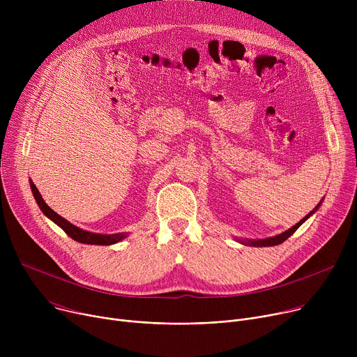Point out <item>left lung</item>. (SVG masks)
<instances>
[{
    "label": "left lung",
    "mask_w": 357,
    "mask_h": 357,
    "mask_svg": "<svg viewBox=\"0 0 357 357\" xmlns=\"http://www.w3.org/2000/svg\"><path fill=\"white\" fill-rule=\"evenodd\" d=\"M320 205V204H319ZM319 205L310 212V213H307L301 222H298L295 226H291V228L290 229H287L286 232H283V234H280V235H278V236H273V238H268V239H262V241H250V242H248V243H250V245H253V246H276V245H280L282 242H284L289 236H291V235H294L295 232H296V229L299 228V226L319 208Z\"/></svg>",
    "instance_id": "8db88e82"
}]
</instances>
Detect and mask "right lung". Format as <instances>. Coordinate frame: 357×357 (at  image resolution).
Returning a JSON list of instances; mask_svg holds the SVG:
<instances>
[{"label": "right lung", "instance_id": "right-lung-1", "mask_svg": "<svg viewBox=\"0 0 357 357\" xmlns=\"http://www.w3.org/2000/svg\"><path fill=\"white\" fill-rule=\"evenodd\" d=\"M31 189L32 193H34V198L40 206V209L44 212L45 216H48L52 222H55L59 228L66 232L70 238H73L74 241L79 242V243H88V245H112L119 242L121 239H123L126 235L125 234H114V235H101V234H92V232H86L82 231L79 228H77L75 225L70 223L67 219H63L62 216H59L56 212H54L43 199L41 193L38 192L37 186L34 185V182H31Z\"/></svg>", "mask_w": 357, "mask_h": 357}]
</instances>
